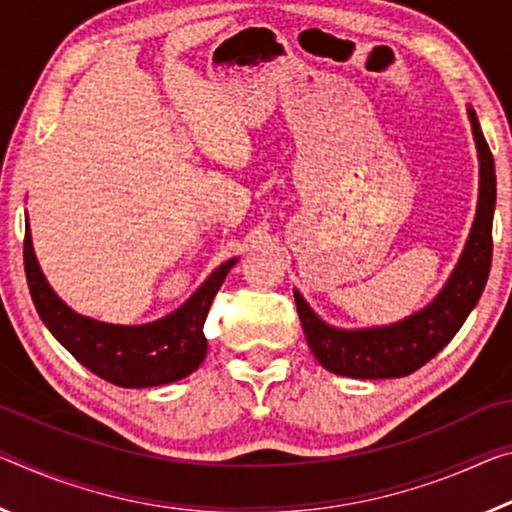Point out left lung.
I'll return each mask as SVG.
<instances>
[{"instance_id": "obj_1", "label": "left lung", "mask_w": 512, "mask_h": 512, "mask_svg": "<svg viewBox=\"0 0 512 512\" xmlns=\"http://www.w3.org/2000/svg\"><path fill=\"white\" fill-rule=\"evenodd\" d=\"M478 154V202L476 216L465 248L431 303L401 321L371 328H337L316 314L310 303L294 289L296 307L307 344L323 369L337 376L378 380L403 378L424 367L474 310L488 282L492 264V218L497 205V175L494 159L478 125L476 111L467 107Z\"/></svg>"}]
</instances>
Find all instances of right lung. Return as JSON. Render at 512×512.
<instances>
[{"label":"right lung","mask_w":512,"mask_h":512,"mask_svg":"<svg viewBox=\"0 0 512 512\" xmlns=\"http://www.w3.org/2000/svg\"><path fill=\"white\" fill-rule=\"evenodd\" d=\"M237 262L239 257H232L209 273L175 312L141 326H120L91 319L63 303L40 271L29 216L24 230V271L38 316L47 330L95 376L129 389L175 383L200 367L207 355V337L202 332L207 312Z\"/></svg>","instance_id":"right-lung-1"}]
</instances>
